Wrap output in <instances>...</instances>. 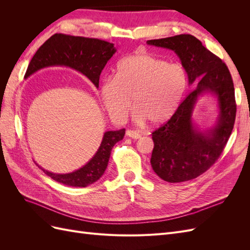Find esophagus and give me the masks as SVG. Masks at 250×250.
Returning a JSON list of instances; mask_svg holds the SVG:
<instances>
[{
    "mask_svg": "<svg viewBox=\"0 0 250 250\" xmlns=\"http://www.w3.org/2000/svg\"><path fill=\"white\" fill-rule=\"evenodd\" d=\"M126 135L128 138H131L133 140H138L141 138V134L137 131H133V130H127L126 131Z\"/></svg>",
    "mask_w": 250,
    "mask_h": 250,
    "instance_id": "obj_1",
    "label": "esophagus"
}]
</instances>
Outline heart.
<instances>
[{
	"label": "heart",
	"instance_id": "obj_1",
	"mask_svg": "<svg viewBox=\"0 0 250 250\" xmlns=\"http://www.w3.org/2000/svg\"><path fill=\"white\" fill-rule=\"evenodd\" d=\"M187 84V74L180 65L137 53L121 60L115 77L102 83L100 95L108 115L118 122L129 115L133 100L135 122L160 126L178 109Z\"/></svg>",
	"mask_w": 250,
	"mask_h": 250
}]
</instances>
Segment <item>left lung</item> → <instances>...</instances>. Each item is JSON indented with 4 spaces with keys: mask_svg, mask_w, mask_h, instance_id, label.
<instances>
[{
    "mask_svg": "<svg viewBox=\"0 0 250 250\" xmlns=\"http://www.w3.org/2000/svg\"><path fill=\"white\" fill-rule=\"evenodd\" d=\"M149 46L169 49L179 57L188 84L196 88L179 105L167 123L152 132L154 148L151 166L168 183H181L201 175L220 156L236 119L234 88L228 66L191 34L151 40ZM214 95L218 107L216 122L207 130L194 123L192 112L199 98Z\"/></svg>",
    "mask_w": 250,
    "mask_h": 250,
    "instance_id": "1",
    "label": "left lung"
}]
</instances>
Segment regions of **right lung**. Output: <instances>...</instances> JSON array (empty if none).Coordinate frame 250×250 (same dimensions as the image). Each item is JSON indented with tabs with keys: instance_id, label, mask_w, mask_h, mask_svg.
Listing matches in <instances>:
<instances>
[{
	"instance_id": "right-lung-1",
	"label": "right lung",
	"mask_w": 250,
	"mask_h": 250,
	"mask_svg": "<svg viewBox=\"0 0 250 250\" xmlns=\"http://www.w3.org/2000/svg\"><path fill=\"white\" fill-rule=\"evenodd\" d=\"M116 52L115 44L101 40L54 34L36 51L28 65L25 78L44 67L66 66L81 73L98 88L101 72ZM124 135V128L105 131L95 155L83 167L71 173L58 174L41 168L57 183L85 188L102 177L107 168L112 147L123 140Z\"/></svg>"
}]
</instances>
